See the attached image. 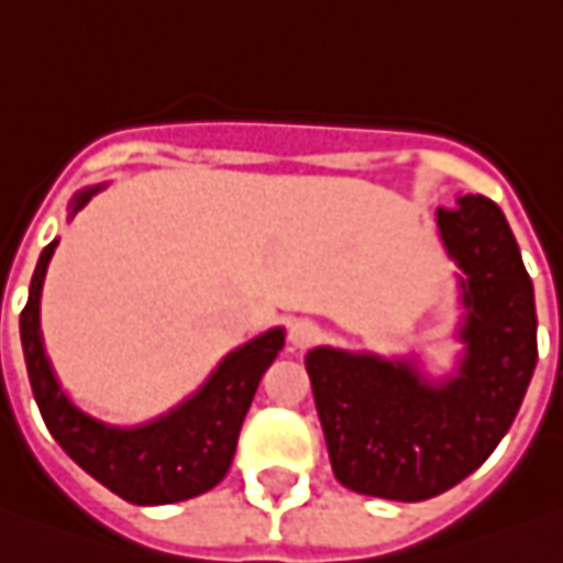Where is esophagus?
<instances>
[{
  "instance_id": "34e87169",
  "label": "esophagus",
  "mask_w": 563,
  "mask_h": 563,
  "mask_svg": "<svg viewBox=\"0 0 563 563\" xmlns=\"http://www.w3.org/2000/svg\"><path fill=\"white\" fill-rule=\"evenodd\" d=\"M288 340H290V346H294V349L312 346V343L319 340V324H316V321H309V319L290 321Z\"/></svg>"
}]
</instances>
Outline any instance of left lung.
Returning <instances> with one entry per match:
<instances>
[{
    "label": "left lung",
    "mask_w": 563,
    "mask_h": 563,
    "mask_svg": "<svg viewBox=\"0 0 563 563\" xmlns=\"http://www.w3.org/2000/svg\"><path fill=\"white\" fill-rule=\"evenodd\" d=\"M435 223L460 269L453 374L429 377L417 355H306L333 475L355 494L420 503L468 478L509 432L537 367L533 282L503 211L460 196Z\"/></svg>",
    "instance_id": "8db88e82"
}]
</instances>
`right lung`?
Segmentation results:
<instances>
[{
	"label": "right lung",
	"instance_id": "obj_1",
	"mask_svg": "<svg viewBox=\"0 0 563 563\" xmlns=\"http://www.w3.org/2000/svg\"><path fill=\"white\" fill-rule=\"evenodd\" d=\"M107 184L88 186L73 196L67 220L79 214ZM54 247L45 244L30 297L21 312V343L30 386L54 441L91 478L110 487L134 506H165L211 490L227 478L242 432L244 413L254 401L260 379L285 346V328H269L239 349H232L196 393L168 413L141 426H112L73 405L45 355L38 300Z\"/></svg>",
	"mask_w": 563,
	"mask_h": 563
}]
</instances>
